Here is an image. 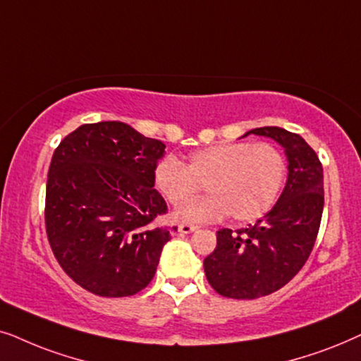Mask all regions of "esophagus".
<instances>
[{"label":"esophagus","instance_id":"obj_1","mask_svg":"<svg viewBox=\"0 0 361 361\" xmlns=\"http://www.w3.org/2000/svg\"><path fill=\"white\" fill-rule=\"evenodd\" d=\"M196 229H198V226H195V224H180V226H178V231H180V233H183V234H190Z\"/></svg>","mask_w":361,"mask_h":361}]
</instances>
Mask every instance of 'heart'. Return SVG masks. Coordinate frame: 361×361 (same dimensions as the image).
<instances>
[{
    "instance_id": "1",
    "label": "heart",
    "mask_w": 361,
    "mask_h": 361,
    "mask_svg": "<svg viewBox=\"0 0 361 361\" xmlns=\"http://www.w3.org/2000/svg\"><path fill=\"white\" fill-rule=\"evenodd\" d=\"M287 163L272 143L231 142L193 152L183 165L166 155L153 168V186L170 204L188 201L204 183L209 195L181 206L180 223H213L261 218L284 186Z\"/></svg>"
}]
</instances>
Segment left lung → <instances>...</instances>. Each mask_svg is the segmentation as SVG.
I'll use <instances>...</instances> for the list:
<instances>
[{
    "label": "left lung",
    "instance_id": "1",
    "mask_svg": "<svg viewBox=\"0 0 361 361\" xmlns=\"http://www.w3.org/2000/svg\"><path fill=\"white\" fill-rule=\"evenodd\" d=\"M272 138L284 148L287 181L272 209L238 231L219 229L204 259L209 286L229 299H259L284 287L300 271L320 228L324 170L317 153L297 133L261 127L244 133Z\"/></svg>",
    "mask_w": 361,
    "mask_h": 361
}]
</instances>
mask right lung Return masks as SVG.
<instances>
[{"label":"right lung","mask_w":361,"mask_h":361,"mask_svg":"<svg viewBox=\"0 0 361 361\" xmlns=\"http://www.w3.org/2000/svg\"><path fill=\"white\" fill-rule=\"evenodd\" d=\"M165 143L123 122L85 123L52 155L46 233L75 284L100 297H127L150 284L176 228H153L166 203L153 188Z\"/></svg>","instance_id":"1"}]
</instances>
